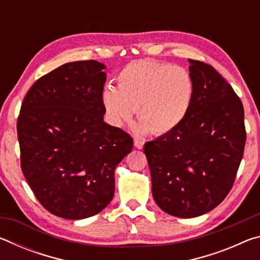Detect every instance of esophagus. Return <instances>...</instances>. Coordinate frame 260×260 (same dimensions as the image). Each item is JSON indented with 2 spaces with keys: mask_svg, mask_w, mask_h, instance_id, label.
Returning a JSON list of instances; mask_svg holds the SVG:
<instances>
[{
  "mask_svg": "<svg viewBox=\"0 0 260 260\" xmlns=\"http://www.w3.org/2000/svg\"><path fill=\"white\" fill-rule=\"evenodd\" d=\"M144 146V141L142 139H134V147L138 149H142Z\"/></svg>",
  "mask_w": 260,
  "mask_h": 260,
  "instance_id": "obj_1",
  "label": "esophagus"
}]
</instances>
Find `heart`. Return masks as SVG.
Masks as SVG:
<instances>
[{"label":"heart","mask_w":260,"mask_h":260,"mask_svg":"<svg viewBox=\"0 0 260 260\" xmlns=\"http://www.w3.org/2000/svg\"><path fill=\"white\" fill-rule=\"evenodd\" d=\"M193 81L187 69L153 60L132 61L117 77V89L107 86L102 103L108 119L120 127L135 110L142 129L164 135L182 124L190 111Z\"/></svg>","instance_id":"b5f03b06"}]
</instances>
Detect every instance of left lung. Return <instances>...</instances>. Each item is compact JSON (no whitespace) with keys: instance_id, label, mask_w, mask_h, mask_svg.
I'll return each mask as SVG.
<instances>
[{"instance_id":"8db88e82","label":"left lung","mask_w":260,"mask_h":260,"mask_svg":"<svg viewBox=\"0 0 260 260\" xmlns=\"http://www.w3.org/2000/svg\"><path fill=\"white\" fill-rule=\"evenodd\" d=\"M193 81L190 111L178 128L144 144L152 196L166 213L193 218L225 200L246 141L244 109L211 65L188 59Z\"/></svg>"}]
</instances>
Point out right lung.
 Segmentation results:
<instances>
[{
	"label": "right lung",
	"instance_id": "1",
	"mask_svg": "<svg viewBox=\"0 0 260 260\" xmlns=\"http://www.w3.org/2000/svg\"><path fill=\"white\" fill-rule=\"evenodd\" d=\"M105 67L67 63L38 79L17 120L20 166L40 204L78 220L101 212L114 193V170L133 139L103 121Z\"/></svg>",
	"mask_w": 260,
	"mask_h": 260
}]
</instances>
